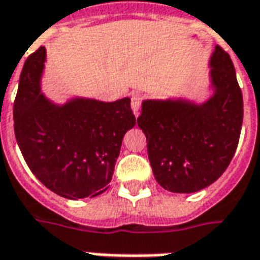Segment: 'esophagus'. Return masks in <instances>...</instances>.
Segmentation results:
<instances>
[{
    "instance_id": "34e87169",
    "label": "esophagus",
    "mask_w": 260,
    "mask_h": 260,
    "mask_svg": "<svg viewBox=\"0 0 260 260\" xmlns=\"http://www.w3.org/2000/svg\"><path fill=\"white\" fill-rule=\"evenodd\" d=\"M141 103H142V97L141 94H132V99H131V108H132V111L135 114V117L139 115V110H141Z\"/></svg>"
}]
</instances>
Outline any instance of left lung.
I'll use <instances>...</instances> for the list:
<instances>
[{
    "label": "left lung",
    "mask_w": 260,
    "mask_h": 260,
    "mask_svg": "<svg viewBox=\"0 0 260 260\" xmlns=\"http://www.w3.org/2000/svg\"><path fill=\"white\" fill-rule=\"evenodd\" d=\"M210 94L198 103L185 97L145 99L138 125L158 185L193 193L212 185L229 167L240 141L244 103L234 65L216 46L209 59Z\"/></svg>",
    "instance_id": "obj_1"
}]
</instances>
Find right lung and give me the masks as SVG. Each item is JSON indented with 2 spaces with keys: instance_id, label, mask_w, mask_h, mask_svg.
<instances>
[{
  "instance_id": "add662e5",
  "label": "right lung",
  "mask_w": 260,
  "mask_h": 260,
  "mask_svg": "<svg viewBox=\"0 0 260 260\" xmlns=\"http://www.w3.org/2000/svg\"><path fill=\"white\" fill-rule=\"evenodd\" d=\"M46 48L26 59L14 104L15 138L26 164L54 193L78 201L107 191L126 131L136 124L131 99L100 102L42 91Z\"/></svg>"
}]
</instances>
